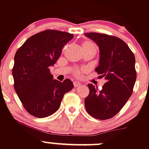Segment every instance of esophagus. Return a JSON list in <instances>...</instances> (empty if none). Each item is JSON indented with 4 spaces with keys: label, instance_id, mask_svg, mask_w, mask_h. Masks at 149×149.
I'll return each mask as SVG.
<instances>
[{
    "label": "esophagus",
    "instance_id": "esophagus-1",
    "mask_svg": "<svg viewBox=\"0 0 149 149\" xmlns=\"http://www.w3.org/2000/svg\"><path fill=\"white\" fill-rule=\"evenodd\" d=\"M80 86H82V85H81V84H79V83L78 82H74V87L79 88Z\"/></svg>",
    "mask_w": 149,
    "mask_h": 149
}]
</instances>
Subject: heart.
<instances>
[{"instance_id": "b5f03b06", "label": "heart", "mask_w": 149, "mask_h": 149, "mask_svg": "<svg viewBox=\"0 0 149 149\" xmlns=\"http://www.w3.org/2000/svg\"><path fill=\"white\" fill-rule=\"evenodd\" d=\"M95 46L94 43L93 42L90 41V40H84L82 43V48H91V47H94ZM79 72H76V74H79Z\"/></svg>"}]
</instances>
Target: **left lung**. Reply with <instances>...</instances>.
<instances>
[{"label":"left lung","mask_w":149,"mask_h":149,"mask_svg":"<svg viewBox=\"0 0 149 149\" xmlns=\"http://www.w3.org/2000/svg\"><path fill=\"white\" fill-rule=\"evenodd\" d=\"M84 35L99 47V64L95 70L106 80L101 90L88 84L89 94L85 98L86 109L93 118L109 119L120 111L132 94L136 80L135 56L118 38L98 33Z\"/></svg>","instance_id":"left-lung-1"}]
</instances>
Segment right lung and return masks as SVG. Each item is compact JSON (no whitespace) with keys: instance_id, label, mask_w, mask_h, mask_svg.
<instances>
[{"instance_id":"obj_1","label":"right lung","mask_w":149,"mask_h":149,"mask_svg":"<svg viewBox=\"0 0 149 149\" xmlns=\"http://www.w3.org/2000/svg\"><path fill=\"white\" fill-rule=\"evenodd\" d=\"M73 38L69 33L46 30L28 38L15 53L12 70L14 88L31 115L45 118L54 114L64 94L73 89L70 79L54 80L49 69Z\"/></svg>"}]
</instances>
